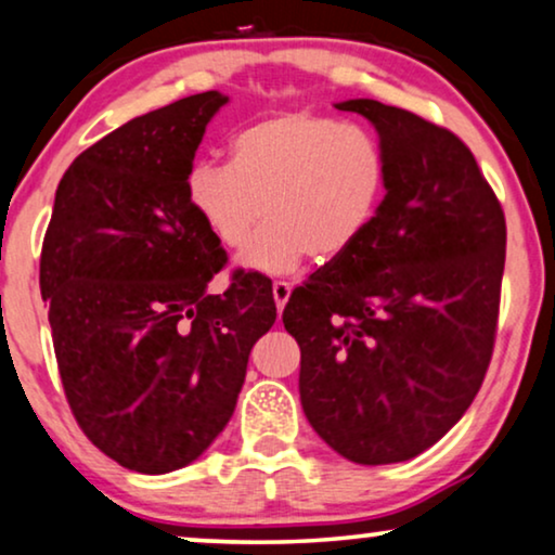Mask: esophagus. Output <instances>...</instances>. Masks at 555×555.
Instances as JSON below:
<instances>
[{"mask_svg": "<svg viewBox=\"0 0 555 555\" xmlns=\"http://www.w3.org/2000/svg\"><path fill=\"white\" fill-rule=\"evenodd\" d=\"M292 297V284L289 282H273V301L279 309H284L286 301Z\"/></svg>", "mask_w": 555, "mask_h": 555, "instance_id": "esophagus-1", "label": "esophagus"}]
</instances>
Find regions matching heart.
<instances>
[{
  "instance_id": "1",
  "label": "heart",
  "mask_w": 555,
  "mask_h": 555,
  "mask_svg": "<svg viewBox=\"0 0 555 555\" xmlns=\"http://www.w3.org/2000/svg\"><path fill=\"white\" fill-rule=\"evenodd\" d=\"M388 190V157L363 127L314 111L258 118L231 142V165L197 162L184 180L192 212L235 248L266 218L238 263L289 273L312 256L337 261L363 241Z\"/></svg>"
}]
</instances>
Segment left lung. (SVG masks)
<instances>
[{"instance_id": "8db88e82", "label": "left lung", "mask_w": 555, "mask_h": 555, "mask_svg": "<svg viewBox=\"0 0 555 555\" xmlns=\"http://www.w3.org/2000/svg\"><path fill=\"white\" fill-rule=\"evenodd\" d=\"M378 129L380 212L350 254L292 292L309 424L345 460L416 456L464 416L498 337L505 212L454 131L373 99L337 103Z\"/></svg>"}]
</instances>
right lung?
Wrapping results in <instances>:
<instances>
[{"instance_id":"obj_1","label":"right lung","mask_w":555,"mask_h":555,"mask_svg":"<svg viewBox=\"0 0 555 555\" xmlns=\"http://www.w3.org/2000/svg\"><path fill=\"white\" fill-rule=\"evenodd\" d=\"M205 91L131 118L65 169L40 254L63 390L80 431L121 467L195 462L233 416L250 347L276 322L271 279L208 282L225 248L184 180L212 114Z\"/></svg>"}]
</instances>
